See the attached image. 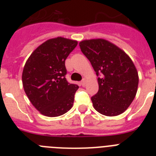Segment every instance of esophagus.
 Returning <instances> with one entry per match:
<instances>
[{
	"instance_id": "34e87169",
	"label": "esophagus",
	"mask_w": 156,
	"mask_h": 156,
	"mask_svg": "<svg viewBox=\"0 0 156 156\" xmlns=\"http://www.w3.org/2000/svg\"><path fill=\"white\" fill-rule=\"evenodd\" d=\"M80 84L82 86H85V84H86V79H83V80L80 82Z\"/></svg>"
}]
</instances>
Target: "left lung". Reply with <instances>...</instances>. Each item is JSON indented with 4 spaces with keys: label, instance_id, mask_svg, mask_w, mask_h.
<instances>
[{
    "label": "left lung",
    "instance_id": "left-lung-1",
    "mask_svg": "<svg viewBox=\"0 0 156 156\" xmlns=\"http://www.w3.org/2000/svg\"><path fill=\"white\" fill-rule=\"evenodd\" d=\"M80 47L99 76L98 91L91 97L94 109L107 116L124 112L136 96L139 82L131 58L104 39L84 40Z\"/></svg>",
    "mask_w": 156,
    "mask_h": 156
}]
</instances>
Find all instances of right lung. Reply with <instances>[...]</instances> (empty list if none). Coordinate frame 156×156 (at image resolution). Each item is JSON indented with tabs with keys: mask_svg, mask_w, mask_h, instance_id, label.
Masks as SVG:
<instances>
[{
	"mask_svg": "<svg viewBox=\"0 0 156 156\" xmlns=\"http://www.w3.org/2000/svg\"><path fill=\"white\" fill-rule=\"evenodd\" d=\"M77 44L61 37L49 39L36 48L25 64V93L42 115L59 116L73 107L79 87L66 80L65 61Z\"/></svg>",
	"mask_w": 156,
	"mask_h": 156,
	"instance_id": "obj_1",
	"label": "right lung"
}]
</instances>
